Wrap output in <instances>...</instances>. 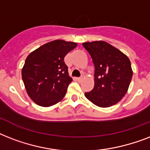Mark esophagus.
<instances>
[{"label":"esophagus","mask_w":150,"mask_h":150,"mask_svg":"<svg viewBox=\"0 0 150 150\" xmlns=\"http://www.w3.org/2000/svg\"><path fill=\"white\" fill-rule=\"evenodd\" d=\"M83 79V77H80V78H78V81H82V80Z\"/></svg>","instance_id":"esophagus-1"}]
</instances>
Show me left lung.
Instances as JSON below:
<instances>
[{"mask_svg":"<svg viewBox=\"0 0 150 150\" xmlns=\"http://www.w3.org/2000/svg\"><path fill=\"white\" fill-rule=\"evenodd\" d=\"M95 66L94 87L85 96L100 107L114 106L128 92L133 71L130 60L121 50L102 40L82 43Z\"/></svg>","mask_w":150,"mask_h":150,"instance_id":"8db88e82","label":"left lung"}]
</instances>
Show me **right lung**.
<instances>
[{"mask_svg":"<svg viewBox=\"0 0 150 150\" xmlns=\"http://www.w3.org/2000/svg\"><path fill=\"white\" fill-rule=\"evenodd\" d=\"M77 43L62 40L47 43L33 50L25 59L22 77L29 96L39 106L48 107L65 96L72 79L64 58Z\"/></svg>","mask_w":150,"mask_h":150,"instance_id":"obj_1","label":"right lung"}]
</instances>
